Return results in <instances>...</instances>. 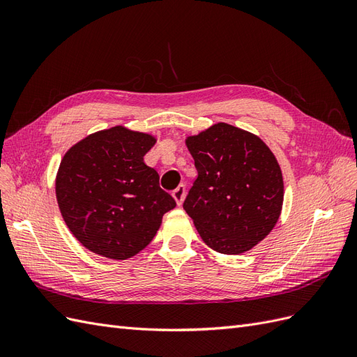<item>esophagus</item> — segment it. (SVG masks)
Listing matches in <instances>:
<instances>
[{"label":"esophagus","instance_id":"1","mask_svg":"<svg viewBox=\"0 0 357 357\" xmlns=\"http://www.w3.org/2000/svg\"><path fill=\"white\" fill-rule=\"evenodd\" d=\"M185 197H186V188H185V185H180L174 192H172V198L176 199L177 205L183 204V201H185Z\"/></svg>","mask_w":357,"mask_h":357}]
</instances>
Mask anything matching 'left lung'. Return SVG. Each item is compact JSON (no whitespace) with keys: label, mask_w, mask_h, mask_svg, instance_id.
I'll use <instances>...</instances> for the list:
<instances>
[{"label":"left lung","mask_w":357,"mask_h":357,"mask_svg":"<svg viewBox=\"0 0 357 357\" xmlns=\"http://www.w3.org/2000/svg\"><path fill=\"white\" fill-rule=\"evenodd\" d=\"M198 178L183 208L202 241L223 255L253 248L273 231L283 207L278 162L257 135L215 123L186 138Z\"/></svg>","instance_id":"left-lung-1"}]
</instances>
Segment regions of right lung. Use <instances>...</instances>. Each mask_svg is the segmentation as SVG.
I'll use <instances>...</instances> for the list:
<instances>
[{
    "label": "right lung",
    "instance_id": "1",
    "mask_svg": "<svg viewBox=\"0 0 357 357\" xmlns=\"http://www.w3.org/2000/svg\"><path fill=\"white\" fill-rule=\"evenodd\" d=\"M156 143L125 126L104 129L75 143L56 174L63 222L88 250L116 261L139 253L153 240L162 215L176 207L144 164Z\"/></svg>",
    "mask_w": 357,
    "mask_h": 357
}]
</instances>
